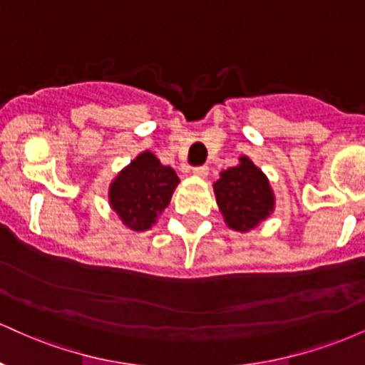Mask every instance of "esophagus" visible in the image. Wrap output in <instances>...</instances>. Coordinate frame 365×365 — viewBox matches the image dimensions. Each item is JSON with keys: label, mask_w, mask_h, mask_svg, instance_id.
<instances>
[{"label": "esophagus", "mask_w": 365, "mask_h": 365, "mask_svg": "<svg viewBox=\"0 0 365 365\" xmlns=\"http://www.w3.org/2000/svg\"><path fill=\"white\" fill-rule=\"evenodd\" d=\"M192 173H194L195 177H199V178H206L209 175V168H207V166H197V168L192 170Z\"/></svg>", "instance_id": "34e87169"}]
</instances>
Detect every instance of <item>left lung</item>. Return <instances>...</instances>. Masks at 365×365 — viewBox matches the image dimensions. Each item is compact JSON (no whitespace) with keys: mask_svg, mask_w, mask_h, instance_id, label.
Instances as JSON below:
<instances>
[{"mask_svg":"<svg viewBox=\"0 0 365 365\" xmlns=\"http://www.w3.org/2000/svg\"><path fill=\"white\" fill-rule=\"evenodd\" d=\"M212 188L226 226L235 232H250L274 211L269 180L249 156H240L237 166L221 171Z\"/></svg>","mask_w":365,"mask_h":365,"instance_id":"8db88e82","label":"left lung"}]
</instances>
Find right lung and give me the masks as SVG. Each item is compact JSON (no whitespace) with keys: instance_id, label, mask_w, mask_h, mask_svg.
Instances as JSON below:
<instances>
[{"instance_id":"obj_1","label":"right lung","mask_w":365,"mask_h":365,"mask_svg":"<svg viewBox=\"0 0 365 365\" xmlns=\"http://www.w3.org/2000/svg\"><path fill=\"white\" fill-rule=\"evenodd\" d=\"M180 178L150 150H142L111 180L108 202L132 232H145L168 207Z\"/></svg>"}]
</instances>
